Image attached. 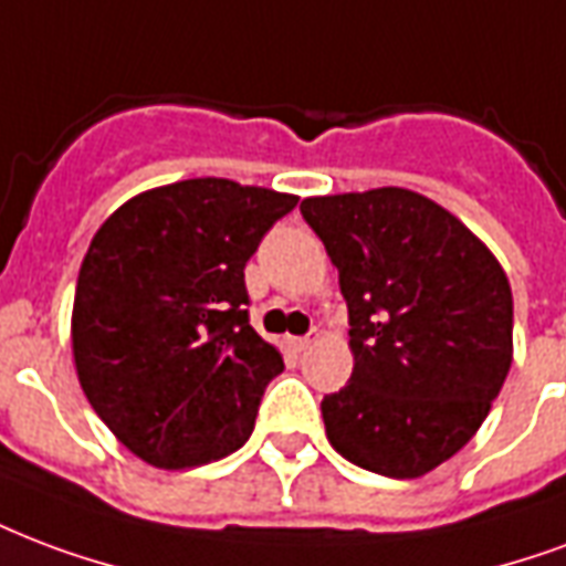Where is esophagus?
Masks as SVG:
<instances>
[{"instance_id":"34e87169","label":"esophagus","mask_w":566,"mask_h":566,"mask_svg":"<svg viewBox=\"0 0 566 566\" xmlns=\"http://www.w3.org/2000/svg\"><path fill=\"white\" fill-rule=\"evenodd\" d=\"M291 345H294V350H305V347L312 345V336H296V338H291Z\"/></svg>"}]
</instances>
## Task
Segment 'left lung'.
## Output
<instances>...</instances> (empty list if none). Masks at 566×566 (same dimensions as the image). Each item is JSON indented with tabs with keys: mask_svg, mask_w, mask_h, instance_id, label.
Returning <instances> with one entry per match:
<instances>
[{
	"mask_svg": "<svg viewBox=\"0 0 566 566\" xmlns=\"http://www.w3.org/2000/svg\"><path fill=\"white\" fill-rule=\"evenodd\" d=\"M347 303L354 371L321 401L347 462L413 480L471 441L513 363V294L495 254L408 188L305 198Z\"/></svg>",
	"mask_w": 566,
	"mask_h": 566,
	"instance_id": "left-lung-1",
	"label": "left lung"
}]
</instances>
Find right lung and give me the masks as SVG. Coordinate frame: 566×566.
<instances>
[{"label": "right lung", "instance_id": "add662e5", "mask_svg": "<svg viewBox=\"0 0 566 566\" xmlns=\"http://www.w3.org/2000/svg\"><path fill=\"white\" fill-rule=\"evenodd\" d=\"M294 195L182 179L137 195L83 258L71 347L86 399L119 441L167 471L249 441L282 354L249 324L245 263Z\"/></svg>", "mask_w": 566, "mask_h": 566}]
</instances>
